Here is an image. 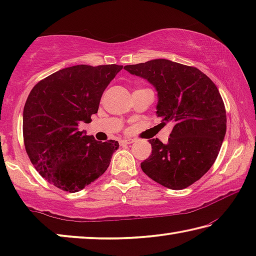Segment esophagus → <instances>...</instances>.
Masks as SVG:
<instances>
[{
  "instance_id": "esophagus-1",
  "label": "esophagus",
  "mask_w": 256,
  "mask_h": 256,
  "mask_svg": "<svg viewBox=\"0 0 256 256\" xmlns=\"http://www.w3.org/2000/svg\"><path fill=\"white\" fill-rule=\"evenodd\" d=\"M134 140L133 138H123V140L120 141V146H125V144H133Z\"/></svg>"
}]
</instances>
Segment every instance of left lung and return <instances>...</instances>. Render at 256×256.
<instances>
[{"instance_id":"1","label":"left lung","mask_w":256,"mask_h":256,"mask_svg":"<svg viewBox=\"0 0 256 256\" xmlns=\"http://www.w3.org/2000/svg\"><path fill=\"white\" fill-rule=\"evenodd\" d=\"M124 68L154 86L160 124H174L167 144L149 140L152 151L141 162L142 170L170 190L192 185L214 164L226 134V110L218 88L198 68L170 60Z\"/></svg>"}]
</instances>
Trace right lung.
<instances>
[{"label":"right lung","instance_id":"right-lung-1","mask_svg":"<svg viewBox=\"0 0 256 256\" xmlns=\"http://www.w3.org/2000/svg\"><path fill=\"white\" fill-rule=\"evenodd\" d=\"M123 66L62 68L34 86L24 108V141L36 170L56 188L79 192L110 166L118 142L80 131L92 122L105 89Z\"/></svg>","mask_w":256,"mask_h":256}]
</instances>
